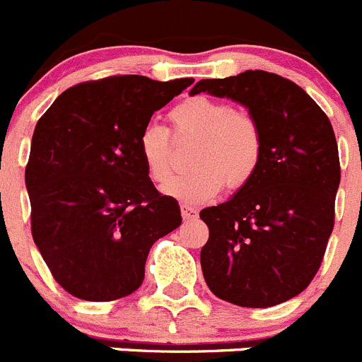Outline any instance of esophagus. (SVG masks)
I'll use <instances>...</instances> for the list:
<instances>
[{
  "label": "esophagus",
  "mask_w": 362,
  "mask_h": 362,
  "mask_svg": "<svg viewBox=\"0 0 362 362\" xmlns=\"http://www.w3.org/2000/svg\"><path fill=\"white\" fill-rule=\"evenodd\" d=\"M181 216H183V219H196L197 217V210L194 209V206H190V204L183 203L181 204Z\"/></svg>",
  "instance_id": "esophagus-1"
}]
</instances>
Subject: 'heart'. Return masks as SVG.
<instances>
[{
    "label": "heart",
    "instance_id": "b5f03b06",
    "mask_svg": "<svg viewBox=\"0 0 362 362\" xmlns=\"http://www.w3.org/2000/svg\"><path fill=\"white\" fill-rule=\"evenodd\" d=\"M170 121L177 136L199 137L192 165L196 170L177 175L165 187L168 196L187 204L209 203L225 188H239L255 174L263 156V132L250 112L223 99L194 95L175 105ZM137 150L153 183L163 185L172 172L170 136L165 127L146 124Z\"/></svg>",
    "mask_w": 362,
    "mask_h": 362
}]
</instances>
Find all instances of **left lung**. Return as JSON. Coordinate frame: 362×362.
<instances>
[{
    "instance_id": "1",
    "label": "left lung",
    "mask_w": 362,
    "mask_h": 362,
    "mask_svg": "<svg viewBox=\"0 0 362 362\" xmlns=\"http://www.w3.org/2000/svg\"><path fill=\"white\" fill-rule=\"evenodd\" d=\"M201 92L241 103L263 132L248 183L199 214L210 230L201 248L204 281L232 305L276 306L308 286L334 230L341 181L334 129L299 85L264 70L201 79L190 95Z\"/></svg>"
}]
</instances>
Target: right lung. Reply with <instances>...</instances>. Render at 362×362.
Wrapping results in <instances>:
<instances>
[{
	"label": "right lung",
	"mask_w": 362,
	"mask_h": 362,
	"mask_svg": "<svg viewBox=\"0 0 362 362\" xmlns=\"http://www.w3.org/2000/svg\"><path fill=\"white\" fill-rule=\"evenodd\" d=\"M192 83L145 76L79 83L37 121L25 168L32 238L74 297L103 303L136 292L153 243L181 225L177 201L150 181L137 137Z\"/></svg>",
	"instance_id": "right-lung-1"
}]
</instances>
